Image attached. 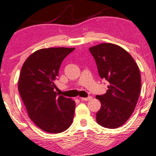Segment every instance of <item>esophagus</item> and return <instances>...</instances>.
<instances>
[{
    "label": "esophagus",
    "instance_id": "34e87169",
    "mask_svg": "<svg viewBox=\"0 0 156 156\" xmlns=\"http://www.w3.org/2000/svg\"><path fill=\"white\" fill-rule=\"evenodd\" d=\"M92 99V97H91V96H89V97H82V98H80V99H81L82 101H89V100H90V99Z\"/></svg>",
    "mask_w": 156,
    "mask_h": 156
}]
</instances>
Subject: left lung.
<instances>
[{
  "label": "left lung",
  "mask_w": 156,
  "mask_h": 156,
  "mask_svg": "<svg viewBox=\"0 0 156 156\" xmlns=\"http://www.w3.org/2000/svg\"><path fill=\"white\" fill-rule=\"evenodd\" d=\"M102 79L110 83L107 92L97 95L101 108L98 124L108 129L121 126L134 112L141 90L140 69L132 56L121 46L101 44L89 48Z\"/></svg>",
  "instance_id": "left-lung-1"
}]
</instances>
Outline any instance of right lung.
<instances>
[{"instance_id":"add662e5","label":"right lung","mask_w":156,"mask_h":156,"mask_svg":"<svg viewBox=\"0 0 156 156\" xmlns=\"http://www.w3.org/2000/svg\"><path fill=\"white\" fill-rule=\"evenodd\" d=\"M75 48H42L22 65L18 89L30 119L44 132L57 134L72 124L76 103L59 95L57 80L63 59Z\"/></svg>"}]
</instances>
